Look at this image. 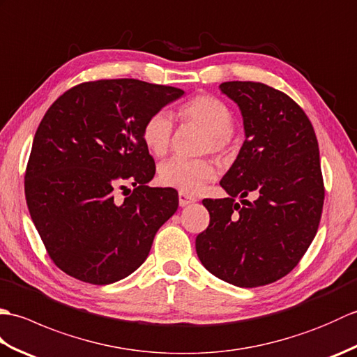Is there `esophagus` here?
Returning a JSON list of instances; mask_svg holds the SVG:
<instances>
[{"mask_svg": "<svg viewBox=\"0 0 357 357\" xmlns=\"http://www.w3.org/2000/svg\"><path fill=\"white\" fill-rule=\"evenodd\" d=\"M195 201H196L195 196L188 195V193L179 192V206H181V207H185V206H188V204H192V202H195Z\"/></svg>", "mask_w": 357, "mask_h": 357, "instance_id": "1", "label": "esophagus"}]
</instances>
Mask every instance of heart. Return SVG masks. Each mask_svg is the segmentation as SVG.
<instances>
[{"mask_svg": "<svg viewBox=\"0 0 357 357\" xmlns=\"http://www.w3.org/2000/svg\"><path fill=\"white\" fill-rule=\"evenodd\" d=\"M176 115L184 126L206 130L201 141V153H224L229 149L234 126L233 113L224 101L211 95H198L181 104ZM173 123L165 112L150 115L142 126V142L153 156H164L172 147ZM159 181L165 187L183 193H198L218 176V169L210 159L172 158L159 165Z\"/></svg>", "mask_w": 357, "mask_h": 357, "instance_id": "obj_1", "label": "heart"}]
</instances>
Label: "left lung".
Listing matches in <instances>:
<instances>
[{
	"instance_id": "obj_1",
	"label": "left lung",
	"mask_w": 357,
	"mask_h": 357,
	"mask_svg": "<svg viewBox=\"0 0 357 357\" xmlns=\"http://www.w3.org/2000/svg\"><path fill=\"white\" fill-rule=\"evenodd\" d=\"M219 87L239 105L245 141L221 181L229 198L202 201L210 224L196 253L225 282L262 287L288 275L316 236L325 198L319 146L305 112L280 90L255 81Z\"/></svg>"
}]
</instances>
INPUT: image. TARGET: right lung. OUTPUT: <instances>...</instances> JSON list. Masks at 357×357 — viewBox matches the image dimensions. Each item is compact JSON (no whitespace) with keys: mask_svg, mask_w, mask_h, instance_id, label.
I'll return each mask as SVG.
<instances>
[{"mask_svg":"<svg viewBox=\"0 0 357 357\" xmlns=\"http://www.w3.org/2000/svg\"><path fill=\"white\" fill-rule=\"evenodd\" d=\"M183 95L139 79H96L69 89L45 112L24 193L47 255L66 275L105 285L147 259L179 201L174 188L147 185L156 167L142 126ZM123 182L134 190L116 202L112 192Z\"/></svg>","mask_w":357,"mask_h":357,"instance_id":"add662e5","label":"right lung"}]
</instances>
